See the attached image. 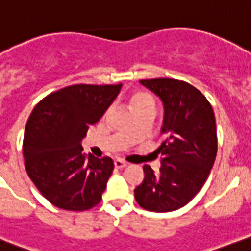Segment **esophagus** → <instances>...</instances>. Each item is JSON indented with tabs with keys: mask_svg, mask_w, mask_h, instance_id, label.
Instances as JSON below:
<instances>
[{
	"mask_svg": "<svg viewBox=\"0 0 251 251\" xmlns=\"http://www.w3.org/2000/svg\"><path fill=\"white\" fill-rule=\"evenodd\" d=\"M128 163L126 161V160H122V159H116L114 160V166H116L117 169H121V168H124V166H127Z\"/></svg>",
	"mask_w": 251,
	"mask_h": 251,
	"instance_id": "1",
	"label": "esophagus"
}]
</instances>
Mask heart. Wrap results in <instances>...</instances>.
Returning a JSON list of instances; mask_svg holds the SVG:
<instances>
[{
  "label": "heart",
  "mask_w": 251,
  "mask_h": 251,
  "mask_svg": "<svg viewBox=\"0 0 251 251\" xmlns=\"http://www.w3.org/2000/svg\"><path fill=\"white\" fill-rule=\"evenodd\" d=\"M132 107L135 113L144 111H154L155 112V100L149 92L139 91L133 95L132 97Z\"/></svg>",
  "instance_id": "b5f03b06"
}]
</instances>
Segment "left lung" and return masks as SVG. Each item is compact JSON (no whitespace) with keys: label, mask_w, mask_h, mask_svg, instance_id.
I'll return each mask as SVG.
<instances>
[{"label":"left lung","mask_w":251,"mask_h":251,"mask_svg":"<svg viewBox=\"0 0 251 251\" xmlns=\"http://www.w3.org/2000/svg\"><path fill=\"white\" fill-rule=\"evenodd\" d=\"M165 108L163 143L155 150L161 168L143 166L144 180L135 201L151 212H171L187 204L208 178L218 149L216 118L208 100L188 82L175 78L140 80Z\"/></svg>","instance_id":"1"}]
</instances>
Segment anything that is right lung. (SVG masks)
<instances>
[{"label": "right lung", "mask_w": 251, "mask_h": 251, "mask_svg": "<svg viewBox=\"0 0 251 251\" xmlns=\"http://www.w3.org/2000/svg\"><path fill=\"white\" fill-rule=\"evenodd\" d=\"M117 85H71L34 107L25 126L23 156L28 176L54 206L87 211L97 206L113 160L82 152L81 139L119 94Z\"/></svg>", "instance_id": "obj_1"}]
</instances>
